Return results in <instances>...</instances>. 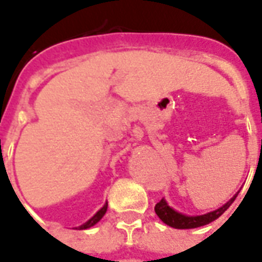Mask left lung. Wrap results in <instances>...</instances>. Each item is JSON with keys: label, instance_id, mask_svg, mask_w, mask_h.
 Returning a JSON list of instances; mask_svg holds the SVG:
<instances>
[{"label": "left lung", "instance_id": "8db88e82", "mask_svg": "<svg viewBox=\"0 0 262 262\" xmlns=\"http://www.w3.org/2000/svg\"><path fill=\"white\" fill-rule=\"evenodd\" d=\"M238 192H240V191H238ZM238 192L231 198V199H229L223 206H220L219 209H216L213 212H208V213L205 214L191 216V214L180 213V212H177L176 209L171 208L165 199H161V201L156 205L154 210H156L157 216L164 222L165 225L171 226V227H174V229H196V227H201V226L209 225L210 222H213V220H216L217 217H220V216L229 209V206H230L231 203L234 202V199L237 198Z\"/></svg>", "mask_w": 262, "mask_h": 262}]
</instances>
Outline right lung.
<instances>
[{"instance_id": "right-lung-1", "label": "right lung", "mask_w": 262, "mask_h": 262, "mask_svg": "<svg viewBox=\"0 0 262 262\" xmlns=\"http://www.w3.org/2000/svg\"><path fill=\"white\" fill-rule=\"evenodd\" d=\"M106 209H108V202L105 203L102 208L99 209L97 213L94 214V216H92L91 219L88 220V222H85L84 225H81L80 227H75V229H78V230H85V229H90V227H92L94 225H97L98 222H99V220L103 217V214L106 213Z\"/></svg>"}]
</instances>
